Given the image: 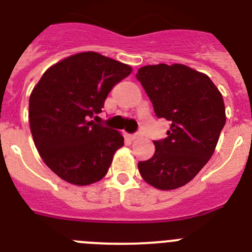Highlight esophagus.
<instances>
[{
	"mask_svg": "<svg viewBox=\"0 0 252 252\" xmlns=\"http://www.w3.org/2000/svg\"><path fill=\"white\" fill-rule=\"evenodd\" d=\"M130 138H131V140L138 139V138H140V133H134V134H131Z\"/></svg>",
	"mask_w": 252,
	"mask_h": 252,
	"instance_id": "34e87169",
	"label": "esophagus"
}]
</instances>
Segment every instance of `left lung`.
I'll list each match as a JSON object with an SVG mask.
<instances>
[{
  "mask_svg": "<svg viewBox=\"0 0 252 252\" xmlns=\"http://www.w3.org/2000/svg\"><path fill=\"white\" fill-rule=\"evenodd\" d=\"M137 79L158 118L171 122L168 137L154 140L155 153L139 161L143 179L160 190L188 184L214 154L226 122L221 93L204 73L184 64L139 68Z\"/></svg>",
  "mask_w": 252,
  "mask_h": 252,
  "instance_id": "1",
  "label": "left lung"
}]
</instances>
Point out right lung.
Instances as JSON below:
<instances>
[{
  "instance_id": "right-lung-1",
  "label": "right lung",
  "mask_w": 252,
  "mask_h": 252,
  "mask_svg": "<svg viewBox=\"0 0 252 252\" xmlns=\"http://www.w3.org/2000/svg\"><path fill=\"white\" fill-rule=\"evenodd\" d=\"M131 67L97 52H82L49 67L30 97V126L42 160L74 185L99 182L124 145L118 130L89 122Z\"/></svg>"
}]
</instances>
